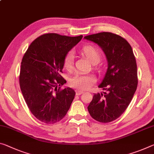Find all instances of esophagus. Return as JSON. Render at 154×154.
I'll return each instance as SVG.
<instances>
[{"label": "esophagus", "mask_w": 154, "mask_h": 154, "mask_svg": "<svg viewBox=\"0 0 154 154\" xmlns=\"http://www.w3.org/2000/svg\"><path fill=\"white\" fill-rule=\"evenodd\" d=\"M84 93V92L82 91V90H76V94L77 95H80Z\"/></svg>", "instance_id": "1"}]
</instances>
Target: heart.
I'll return each mask as SVG.
<instances>
[{
	"instance_id": "heart-1",
	"label": "heart",
	"mask_w": 154,
	"mask_h": 154,
	"mask_svg": "<svg viewBox=\"0 0 154 154\" xmlns=\"http://www.w3.org/2000/svg\"><path fill=\"white\" fill-rule=\"evenodd\" d=\"M80 53L93 64L96 69H99L96 64L100 62L101 54L98 48L92 45H86L83 46L80 50ZM64 66L67 70H71L73 66V55L72 53H68L66 55L64 60ZM95 82V78L92 75L79 74L72 77L70 79V85L73 88L86 90L89 89Z\"/></svg>"
}]
</instances>
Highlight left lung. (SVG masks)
Here are the masks:
<instances>
[{"instance_id": "1", "label": "left lung", "mask_w": 154, "mask_h": 154, "mask_svg": "<svg viewBox=\"0 0 154 154\" xmlns=\"http://www.w3.org/2000/svg\"><path fill=\"white\" fill-rule=\"evenodd\" d=\"M84 38L97 44L108 60L107 72L99 85L105 92L94 94L88 110L96 121L109 123L125 111L137 88L135 56L128 41L116 34L101 32Z\"/></svg>"}]
</instances>
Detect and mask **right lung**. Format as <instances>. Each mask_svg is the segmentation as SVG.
I'll use <instances>...</instances> for the list:
<instances>
[{
    "mask_svg": "<svg viewBox=\"0 0 154 154\" xmlns=\"http://www.w3.org/2000/svg\"><path fill=\"white\" fill-rule=\"evenodd\" d=\"M82 38L43 34L24 53L19 77L20 90L31 112L42 123L62 120L71 106L75 92L68 87L60 89L66 82L61 73L66 55Z\"/></svg>",
    "mask_w": 154,
    "mask_h": 154,
    "instance_id": "add662e5",
    "label": "right lung"
}]
</instances>
